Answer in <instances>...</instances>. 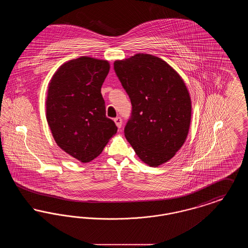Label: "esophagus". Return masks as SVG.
I'll use <instances>...</instances> for the list:
<instances>
[{"label":"esophagus","instance_id":"esophagus-1","mask_svg":"<svg viewBox=\"0 0 248 248\" xmlns=\"http://www.w3.org/2000/svg\"><path fill=\"white\" fill-rule=\"evenodd\" d=\"M114 122H115V124H116V125H117V127H118V128H121V127H122L123 121H122L121 117H116V118L114 119Z\"/></svg>","mask_w":248,"mask_h":248}]
</instances>
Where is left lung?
I'll return each mask as SVG.
<instances>
[{
  "mask_svg": "<svg viewBox=\"0 0 248 248\" xmlns=\"http://www.w3.org/2000/svg\"><path fill=\"white\" fill-rule=\"evenodd\" d=\"M113 67L132 104L126 140L147 165L166 163L189 133L191 103L185 83L165 61L149 54L117 60Z\"/></svg>",
  "mask_w": 248,
  "mask_h": 248,
  "instance_id": "obj_1",
  "label": "left lung"
}]
</instances>
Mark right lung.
Instances as JSON below:
<instances>
[{
	"instance_id": "1",
	"label": "right lung",
	"mask_w": 248,
	"mask_h": 248,
	"mask_svg": "<svg viewBox=\"0 0 248 248\" xmlns=\"http://www.w3.org/2000/svg\"><path fill=\"white\" fill-rule=\"evenodd\" d=\"M108 71L106 60L81 57L63 64L49 84L46 119L54 140L82 163L101 154L117 132L101 94Z\"/></svg>"
}]
</instances>
